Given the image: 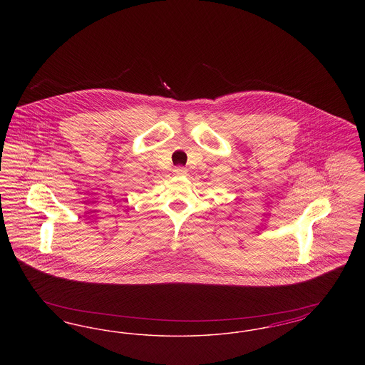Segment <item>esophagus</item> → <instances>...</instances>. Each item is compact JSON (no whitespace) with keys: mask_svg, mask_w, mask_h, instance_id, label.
<instances>
[{"mask_svg":"<svg viewBox=\"0 0 365 365\" xmlns=\"http://www.w3.org/2000/svg\"><path fill=\"white\" fill-rule=\"evenodd\" d=\"M186 173H187V170L185 167H175V175H186Z\"/></svg>","mask_w":365,"mask_h":365,"instance_id":"esophagus-1","label":"esophagus"}]
</instances>
